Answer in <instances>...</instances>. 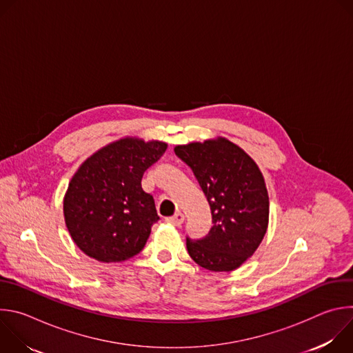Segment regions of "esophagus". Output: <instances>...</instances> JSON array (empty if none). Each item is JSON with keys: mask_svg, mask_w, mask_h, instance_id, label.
<instances>
[{"mask_svg": "<svg viewBox=\"0 0 353 353\" xmlns=\"http://www.w3.org/2000/svg\"><path fill=\"white\" fill-rule=\"evenodd\" d=\"M166 221H168L169 223H172V225L180 226V225L184 222V215H183L181 212H177L174 216H172V218H168Z\"/></svg>", "mask_w": 353, "mask_h": 353, "instance_id": "1", "label": "esophagus"}]
</instances>
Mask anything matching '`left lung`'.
Listing matches in <instances>:
<instances>
[{"mask_svg": "<svg viewBox=\"0 0 353 353\" xmlns=\"http://www.w3.org/2000/svg\"><path fill=\"white\" fill-rule=\"evenodd\" d=\"M174 154L192 170L212 214L205 237H187L190 257L214 272L239 268L254 254L268 228L270 199L259 166L225 138L179 145Z\"/></svg>", "mask_w": 353, "mask_h": 353, "instance_id": "8db88e82", "label": "left lung"}]
</instances>
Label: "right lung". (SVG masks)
Segmentation results:
<instances>
[{
    "mask_svg": "<svg viewBox=\"0 0 353 353\" xmlns=\"http://www.w3.org/2000/svg\"><path fill=\"white\" fill-rule=\"evenodd\" d=\"M166 148L159 141L124 138L97 150L74 174L64 198V218L86 256L120 263L145 247L159 216L141 180Z\"/></svg>",
    "mask_w": 353,
    "mask_h": 353,
    "instance_id": "obj_1",
    "label": "right lung"
}]
</instances>
